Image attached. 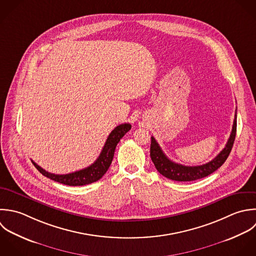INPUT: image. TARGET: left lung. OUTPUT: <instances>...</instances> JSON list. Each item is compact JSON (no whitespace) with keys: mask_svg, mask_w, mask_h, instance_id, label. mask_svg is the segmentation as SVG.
<instances>
[{"mask_svg":"<svg viewBox=\"0 0 256 256\" xmlns=\"http://www.w3.org/2000/svg\"><path fill=\"white\" fill-rule=\"evenodd\" d=\"M236 136V112L234 116L232 130L226 144V148L210 162L202 166H182L180 164H176L170 160L164 154V152H162V150L160 148V146H158V144L156 142L154 136H152L150 158L158 172L164 176L176 182L196 180L212 174L224 164L234 146Z\"/></svg>","mask_w":256,"mask_h":256,"instance_id":"1","label":"left lung"}]
</instances>
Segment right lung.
<instances>
[{
    "label": "right lung",
    "instance_id": "1",
    "mask_svg": "<svg viewBox=\"0 0 256 256\" xmlns=\"http://www.w3.org/2000/svg\"><path fill=\"white\" fill-rule=\"evenodd\" d=\"M130 128L132 126L130 124H122L118 126L108 136V140L102 148V150L100 154V156L96 158V160L92 164L84 170L66 174H54L46 172L40 166H38L32 160V162L42 176L56 182L70 186L90 184L102 178V176L106 172L112 162L116 144Z\"/></svg>",
    "mask_w": 256,
    "mask_h": 256
}]
</instances>
